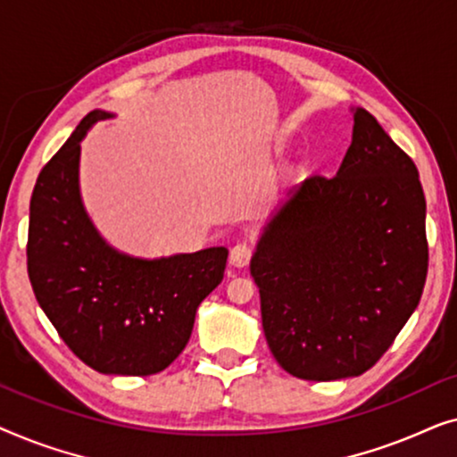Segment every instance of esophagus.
Instances as JSON below:
<instances>
[{
	"label": "esophagus",
	"instance_id": "34e87169",
	"mask_svg": "<svg viewBox=\"0 0 457 457\" xmlns=\"http://www.w3.org/2000/svg\"><path fill=\"white\" fill-rule=\"evenodd\" d=\"M230 264L237 266V268H243L249 264V260H252V247L247 245V243H237V245L230 249Z\"/></svg>",
	"mask_w": 457,
	"mask_h": 457
}]
</instances>
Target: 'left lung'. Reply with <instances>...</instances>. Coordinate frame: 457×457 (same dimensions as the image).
<instances>
[{
  "instance_id": "left-lung-1",
  "label": "left lung",
  "mask_w": 457,
  "mask_h": 457,
  "mask_svg": "<svg viewBox=\"0 0 457 457\" xmlns=\"http://www.w3.org/2000/svg\"><path fill=\"white\" fill-rule=\"evenodd\" d=\"M274 360L303 380L360 377L414 314L428 270L418 168L370 112L337 177L305 179L249 264Z\"/></svg>"
}]
</instances>
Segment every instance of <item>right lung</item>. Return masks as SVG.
<instances>
[{
    "mask_svg": "<svg viewBox=\"0 0 457 457\" xmlns=\"http://www.w3.org/2000/svg\"><path fill=\"white\" fill-rule=\"evenodd\" d=\"M93 110L43 166L30 197L27 268L62 341L102 374L149 377L189 343L199 303L222 283L228 249L130 258L102 239L79 193L80 139Z\"/></svg>",
    "mask_w": 457,
    "mask_h": 457,
    "instance_id": "obj_1",
    "label": "right lung"
}]
</instances>
